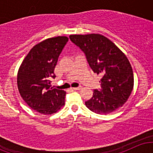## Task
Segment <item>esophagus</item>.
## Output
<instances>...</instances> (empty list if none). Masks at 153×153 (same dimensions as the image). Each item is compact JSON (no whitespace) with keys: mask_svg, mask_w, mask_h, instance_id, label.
<instances>
[{"mask_svg":"<svg viewBox=\"0 0 153 153\" xmlns=\"http://www.w3.org/2000/svg\"><path fill=\"white\" fill-rule=\"evenodd\" d=\"M82 88L81 86H79V87H77V88H72V90H74V91H77V90H80V89Z\"/></svg>","mask_w":153,"mask_h":153,"instance_id":"1","label":"esophagus"}]
</instances>
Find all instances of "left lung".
<instances>
[{"instance_id":"obj_1","label":"left lung","mask_w":153,"mask_h":153,"mask_svg":"<svg viewBox=\"0 0 153 153\" xmlns=\"http://www.w3.org/2000/svg\"><path fill=\"white\" fill-rule=\"evenodd\" d=\"M70 39L85 54L94 73L101 74V90H94L85 106L99 114L122 107L134 86L132 68L127 56L114 43L99 34H73Z\"/></svg>"}]
</instances>
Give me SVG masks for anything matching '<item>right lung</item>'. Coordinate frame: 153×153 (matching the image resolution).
Masks as SVG:
<instances>
[{
  "label": "right lung",
  "mask_w": 153,
  "mask_h": 153,
  "mask_svg": "<svg viewBox=\"0 0 153 153\" xmlns=\"http://www.w3.org/2000/svg\"><path fill=\"white\" fill-rule=\"evenodd\" d=\"M68 38L51 37L34 45L24 59L17 74L21 96L31 109L42 114H54L65 105L66 92L53 88L54 68Z\"/></svg>",
  "instance_id": "right-lung-1"
}]
</instances>
